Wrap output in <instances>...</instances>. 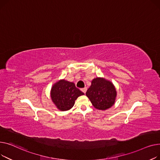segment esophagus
<instances>
[{"label":"esophagus","instance_id":"1","mask_svg":"<svg viewBox=\"0 0 160 160\" xmlns=\"http://www.w3.org/2000/svg\"><path fill=\"white\" fill-rule=\"evenodd\" d=\"M87 90V88L86 87H84V88H82V89H81V91H82L83 93H86Z\"/></svg>","mask_w":160,"mask_h":160}]
</instances>
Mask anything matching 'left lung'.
<instances>
[{
    "label": "left lung",
    "mask_w": 160,
    "mask_h": 160,
    "mask_svg": "<svg viewBox=\"0 0 160 160\" xmlns=\"http://www.w3.org/2000/svg\"><path fill=\"white\" fill-rule=\"evenodd\" d=\"M86 96L96 109L106 110L115 104L117 91L110 81L98 77L92 81Z\"/></svg>",
    "instance_id": "obj_1"
}]
</instances>
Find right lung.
<instances>
[{"label": "right lung", "instance_id": "right-lung-1", "mask_svg": "<svg viewBox=\"0 0 160 160\" xmlns=\"http://www.w3.org/2000/svg\"><path fill=\"white\" fill-rule=\"evenodd\" d=\"M75 84L65 79H61L53 84L50 90V97L53 104L61 111L71 109L78 97L84 95Z\"/></svg>", "mask_w": 160, "mask_h": 160}]
</instances>
